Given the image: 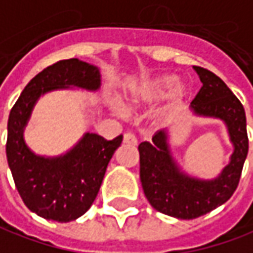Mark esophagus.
<instances>
[{
    "label": "esophagus",
    "mask_w": 253,
    "mask_h": 253,
    "mask_svg": "<svg viewBox=\"0 0 253 253\" xmlns=\"http://www.w3.org/2000/svg\"><path fill=\"white\" fill-rule=\"evenodd\" d=\"M123 142L127 145H137L138 144V141L135 138V135L131 134V132H126L125 135H123Z\"/></svg>",
    "instance_id": "34e87169"
}]
</instances>
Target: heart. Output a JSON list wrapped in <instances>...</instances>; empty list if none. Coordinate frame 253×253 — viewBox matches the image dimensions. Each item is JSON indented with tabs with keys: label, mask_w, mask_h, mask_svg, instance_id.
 Returning <instances> with one entry per match:
<instances>
[{
	"label": "heart",
	"mask_w": 253,
	"mask_h": 253,
	"mask_svg": "<svg viewBox=\"0 0 253 253\" xmlns=\"http://www.w3.org/2000/svg\"><path fill=\"white\" fill-rule=\"evenodd\" d=\"M176 77L172 74H162L156 77L146 79L145 82L138 84L125 97L123 105L128 111L138 108L141 105L152 104L157 101L159 98L166 94L167 91V100L169 105H176L183 100V97L186 96V87L185 84H175Z\"/></svg>",
	"instance_id": "obj_1"
}]
</instances>
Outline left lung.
I'll return each mask as SVG.
<instances>
[{
  "label": "left lung",
  "mask_w": 253,
  "mask_h": 253,
  "mask_svg": "<svg viewBox=\"0 0 253 253\" xmlns=\"http://www.w3.org/2000/svg\"><path fill=\"white\" fill-rule=\"evenodd\" d=\"M200 91L190 104L197 116L225 122L234 151L230 162L216 178L200 179L183 172L172 157L167 130H160L138 146L139 178L151 206L178 219H194L211 212L236 192L248 155L247 118L243 104L213 72L194 67Z\"/></svg>",
  "instance_id": "1"
}]
</instances>
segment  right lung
I'll use <instances>...</instances> for the list:
<instances>
[{"label":"right lung","instance_id":"add662e5","mask_svg":"<svg viewBox=\"0 0 253 253\" xmlns=\"http://www.w3.org/2000/svg\"><path fill=\"white\" fill-rule=\"evenodd\" d=\"M101 75L96 65L82 60H61L35 75L10 109L6 157L16 189L30 211L41 218L71 222L96 200L109 160L123 135L102 138L86 132L72 149L56 157L35 155L26 145L24 127L38 98L49 91L79 87L96 91Z\"/></svg>","mask_w":253,"mask_h":253}]
</instances>
